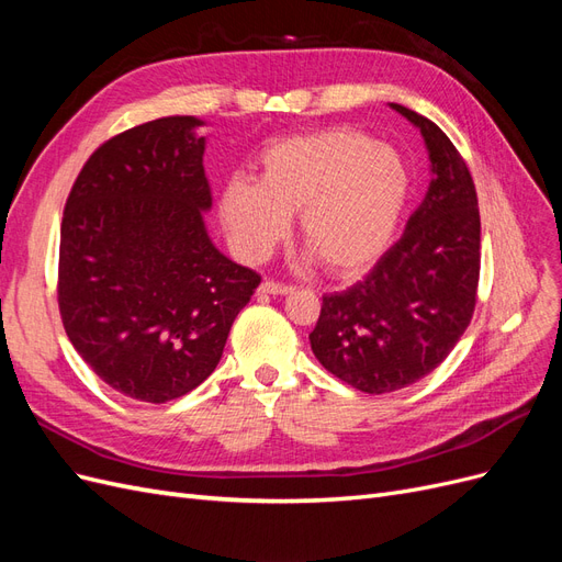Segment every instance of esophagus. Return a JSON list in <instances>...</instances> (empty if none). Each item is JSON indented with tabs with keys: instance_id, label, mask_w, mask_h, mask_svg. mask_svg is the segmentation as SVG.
Returning a JSON list of instances; mask_svg holds the SVG:
<instances>
[{
	"instance_id": "1",
	"label": "esophagus",
	"mask_w": 562,
	"mask_h": 562,
	"mask_svg": "<svg viewBox=\"0 0 562 562\" xmlns=\"http://www.w3.org/2000/svg\"><path fill=\"white\" fill-rule=\"evenodd\" d=\"M260 293H265V295H288V293H293V285H285V283H279V281H262Z\"/></svg>"
}]
</instances>
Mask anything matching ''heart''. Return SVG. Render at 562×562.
<instances>
[{
  "label": "heart",
  "instance_id": "heart-1",
  "mask_svg": "<svg viewBox=\"0 0 562 562\" xmlns=\"http://www.w3.org/2000/svg\"><path fill=\"white\" fill-rule=\"evenodd\" d=\"M258 182L232 180L220 215L232 246L258 262L297 213L302 241L330 274H359L391 246L413 192V176L394 147L356 128H326L269 145Z\"/></svg>",
  "mask_w": 562,
  "mask_h": 562
}]
</instances>
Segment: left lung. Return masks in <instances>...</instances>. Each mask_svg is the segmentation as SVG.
I'll list each match as a JSON object with an SVG mask.
<instances>
[{"label":"left lung","instance_id":"1","mask_svg":"<svg viewBox=\"0 0 562 562\" xmlns=\"http://www.w3.org/2000/svg\"><path fill=\"white\" fill-rule=\"evenodd\" d=\"M429 149L427 196L366 279L323 295L310 333L318 363L366 394L415 384L448 359L475 307L479 196L467 161L431 119L391 103Z\"/></svg>","mask_w":562,"mask_h":562}]
</instances>
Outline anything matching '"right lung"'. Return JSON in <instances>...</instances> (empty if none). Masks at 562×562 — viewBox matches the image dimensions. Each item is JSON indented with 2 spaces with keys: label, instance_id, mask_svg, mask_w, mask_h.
I'll return each mask as SVG.
<instances>
[{
  "label": "right lung",
  "instance_id": "1",
  "mask_svg": "<svg viewBox=\"0 0 562 562\" xmlns=\"http://www.w3.org/2000/svg\"><path fill=\"white\" fill-rule=\"evenodd\" d=\"M199 126L164 116L114 135L83 164L63 213L65 333L100 380L143 403L206 380L260 285L206 232L213 199Z\"/></svg>",
  "mask_w": 562,
  "mask_h": 562
}]
</instances>
